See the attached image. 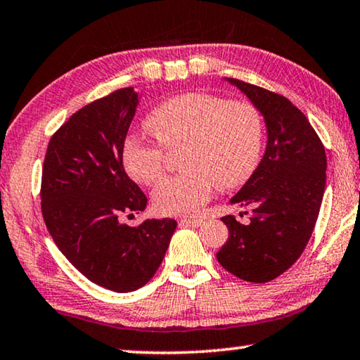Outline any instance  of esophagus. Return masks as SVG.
<instances>
[{
	"mask_svg": "<svg viewBox=\"0 0 360 360\" xmlns=\"http://www.w3.org/2000/svg\"><path fill=\"white\" fill-rule=\"evenodd\" d=\"M203 221L200 218H182V219H179V224L181 226H192V228H197V226H200Z\"/></svg>",
	"mask_w": 360,
	"mask_h": 360,
	"instance_id": "34e87169",
	"label": "esophagus"
}]
</instances>
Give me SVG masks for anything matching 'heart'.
Here are the masks:
<instances>
[{"instance_id": "1", "label": "heart", "mask_w": 360, "mask_h": 360, "mask_svg": "<svg viewBox=\"0 0 360 360\" xmlns=\"http://www.w3.org/2000/svg\"><path fill=\"white\" fill-rule=\"evenodd\" d=\"M146 127L166 152L181 148L178 163L184 169L155 189L152 202L160 214H194L214 186L231 191L245 184L264 147L259 108L213 94L173 96L148 112ZM159 146L139 137L126 139L122 166L134 181L153 186L162 179L166 155Z\"/></svg>"}]
</instances>
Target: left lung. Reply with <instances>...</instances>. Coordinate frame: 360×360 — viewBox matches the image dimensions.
Listing matches in <instances>:
<instances>
[{
	"mask_svg": "<svg viewBox=\"0 0 360 360\" xmlns=\"http://www.w3.org/2000/svg\"><path fill=\"white\" fill-rule=\"evenodd\" d=\"M228 82L259 108L268 141L254 174L229 200L252 208L249 223L221 218L229 238L217 259L240 280L268 283L292 266L312 236L325 192V147L286 96L238 79Z\"/></svg>",
	"mask_w": 360,
	"mask_h": 360,
	"instance_id": "obj_1",
	"label": "left lung"
}]
</instances>
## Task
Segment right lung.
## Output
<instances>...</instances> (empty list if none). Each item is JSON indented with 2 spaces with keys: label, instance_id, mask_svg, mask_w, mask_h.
<instances>
[{
  "label": "right lung",
  "instance_id": "1",
  "mask_svg": "<svg viewBox=\"0 0 360 360\" xmlns=\"http://www.w3.org/2000/svg\"><path fill=\"white\" fill-rule=\"evenodd\" d=\"M137 105L127 87L74 112L48 143L41 171V214L58 249L87 280L115 292L150 281L178 226L171 218L121 221L147 207L122 166Z\"/></svg>",
  "mask_w": 360,
  "mask_h": 360
}]
</instances>
